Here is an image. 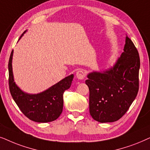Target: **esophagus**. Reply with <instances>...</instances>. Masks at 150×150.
<instances>
[{"instance_id": "esophagus-1", "label": "esophagus", "mask_w": 150, "mask_h": 150, "mask_svg": "<svg viewBox=\"0 0 150 150\" xmlns=\"http://www.w3.org/2000/svg\"><path fill=\"white\" fill-rule=\"evenodd\" d=\"M86 77V72L83 70H79L76 73V77L79 79H83Z\"/></svg>"}]
</instances>
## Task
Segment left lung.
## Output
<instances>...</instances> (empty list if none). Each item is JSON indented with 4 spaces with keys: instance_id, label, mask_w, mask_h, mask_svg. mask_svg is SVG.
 I'll return each instance as SVG.
<instances>
[{
    "instance_id": "left-lung-1",
    "label": "left lung",
    "mask_w": 150,
    "mask_h": 150,
    "mask_svg": "<svg viewBox=\"0 0 150 150\" xmlns=\"http://www.w3.org/2000/svg\"><path fill=\"white\" fill-rule=\"evenodd\" d=\"M139 52L126 36L123 52L113 67L87 75L89 110L93 119L114 122L125 115L139 91Z\"/></svg>"
}]
</instances>
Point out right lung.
<instances>
[{"label":"right lung","mask_w":150,"mask_h":150,"mask_svg":"<svg viewBox=\"0 0 150 150\" xmlns=\"http://www.w3.org/2000/svg\"><path fill=\"white\" fill-rule=\"evenodd\" d=\"M13 53L12 50L8 64L9 86L16 103L27 118L35 122L47 123L56 120L62 112L64 92L71 87L74 75L72 74L65 77L40 93L33 95L26 93L20 89L13 79L11 64Z\"/></svg>","instance_id":"add662e5"}]
</instances>
